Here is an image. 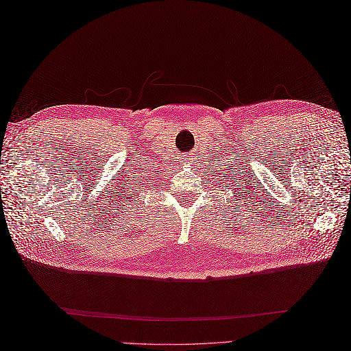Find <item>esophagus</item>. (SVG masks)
I'll return each instance as SVG.
<instances>
[{"label": "esophagus", "mask_w": 351, "mask_h": 351, "mask_svg": "<svg viewBox=\"0 0 351 351\" xmlns=\"http://www.w3.org/2000/svg\"><path fill=\"white\" fill-rule=\"evenodd\" d=\"M190 159H192V158H186V161L189 162V161H190Z\"/></svg>", "instance_id": "1"}]
</instances>
